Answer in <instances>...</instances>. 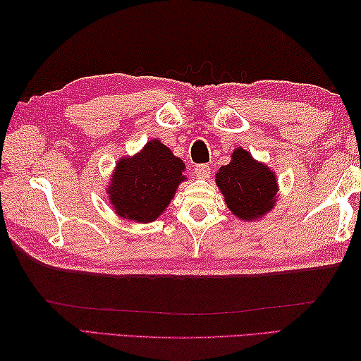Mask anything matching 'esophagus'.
<instances>
[{
	"label": "esophagus",
	"instance_id": "1",
	"mask_svg": "<svg viewBox=\"0 0 361 361\" xmlns=\"http://www.w3.org/2000/svg\"><path fill=\"white\" fill-rule=\"evenodd\" d=\"M211 173V167L208 164H197L195 166V175L198 178H206Z\"/></svg>",
	"mask_w": 361,
	"mask_h": 361
}]
</instances>
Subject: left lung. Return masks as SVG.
<instances>
[{"label": "left lung", "instance_id": "8db88e82", "mask_svg": "<svg viewBox=\"0 0 361 361\" xmlns=\"http://www.w3.org/2000/svg\"><path fill=\"white\" fill-rule=\"evenodd\" d=\"M216 178L228 208L239 219H257L273 208L274 175L243 149L234 150L233 161L220 169Z\"/></svg>", "mask_w": 361, "mask_h": 361}]
</instances>
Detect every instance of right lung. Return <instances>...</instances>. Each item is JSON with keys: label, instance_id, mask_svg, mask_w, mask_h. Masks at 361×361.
<instances>
[{"label": "right lung", "instance_id": "obj_1", "mask_svg": "<svg viewBox=\"0 0 361 361\" xmlns=\"http://www.w3.org/2000/svg\"><path fill=\"white\" fill-rule=\"evenodd\" d=\"M185 163L158 140L147 142L135 158L119 161L109 189L118 216L141 224L155 220L185 180Z\"/></svg>", "mask_w": 361, "mask_h": 361}]
</instances>
